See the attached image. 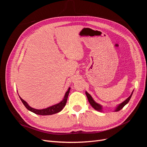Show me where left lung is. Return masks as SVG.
<instances>
[{"mask_svg": "<svg viewBox=\"0 0 147 147\" xmlns=\"http://www.w3.org/2000/svg\"><path fill=\"white\" fill-rule=\"evenodd\" d=\"M85 93H86V96L88 97V101H89V102H90V104H91V105L92 107L94 108L95 110H97V111H99V112H102V111H103V110H102V106L101 105L99 104H97V102H96L94 101V100L92 99V97H91V96L90 94H89V93L87 91H86ZM132 93H133V91L132 92L131 94L130 95L129 97H128V98H127L124 102H121V104H119L117 107L115 108V112H118V111H119L120 110H121L128 103L129 101V100H130V99L131 98V96L132 95Z\"/></svg>", "mask_w": 147, "mask_h": 147, "instance_id": "1", "label": "left lung"}]
</instances>
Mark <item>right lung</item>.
I'll list each match as a JSON object with an SVG mask.
<instances>
[{
	"instance_id": "1",
	"label": "right lung",
	"mask_w": 147,
	"mask_h": 147,
	"mask_svg": "<svg viewBox=\"0 0 147 147\" xmlns=\"http://www.w3.org/2000/svg\"><path fill=\"white\" fill-rule=\"evenodd\" d=\"M70 88L69 87L67 91L65 92L63 99L62 100L59 102V103L55 104V105H53L52 106L49 107H47L46 109H35L31 107H30L28 105L27 102L22 99L21 97H20V96L19 97H20L21 100L22 101V102H23V104H24V105L26 107V108L28 110L30 111V112H32L37 115H53V114L58 113L63 109V108L64 107L65 104H66L68 96H69V92H70Z\"/></svg>"
}]
</instances>
